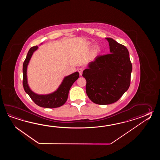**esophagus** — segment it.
<instances>
[{"label": "esophagus", "mask_w": 160, "mask_h": 160, "mask_svg": "<svg viewBox=\"0 0 160 160\" xmlns=\"http://www.w3.org/2000/svg\"><path fill=\"white\" fill-rule=\"evenodd\" d=\"M83 70V69L82 68H79L78 69V71L80 75H82V74Z\"/></svg>", "instance_id": "34e87169"}]
</instances>
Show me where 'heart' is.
<instances>
[{
  "instance_id": "obj_1",
  "label": "heart",
  "mask_w": 160,
  "mask_h": 160,
  "mask_svg": "<svg viewBox=\"0 0 160 160\" xmlns=\"http://www.w3.org/2000/svg\"><path fill=\"white\" fill-rule=\"evenodd\" d=\"M97 50H98L99 48H97Z\"/></svg>"
}]
</instances>
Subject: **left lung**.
Wrapping results in <instances>:
<instances>
[{"label":"left lung","mask_w":160,"mask_h":160,"mask_svg":"<svg viewBox=\"0 0 160 160\" xmlns=\"http://www.w3.org/2000/svg\"><path fill=\"white\" fill-rule=\"evenodd\" d=\"M106 39L110 54L97 56L82 74L88 98L103 105L117 102L128 90L132 71L127 48L112 38Z\"/></svg>","instance_id":"left-lung-1"}]
</instances>
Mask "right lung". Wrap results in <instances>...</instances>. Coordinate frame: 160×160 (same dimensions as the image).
Masks as SVG:
<instances>
[{
	"label": "right lung",
	"mask_w": 160,
	"mask_h": 160,
	"mask_svg": "<svg viewBox=\"0 0 160 160\" xmlns=\"http://www.w3.org/2000/svg\"><path fill=\"white\" fill-rule=\"evenodd\" d=\"M38 46L30 48L23 65V86L24 91L37 105L46 108H55L65 104L68 98V92L74 82L78 78V72L66 77L57 91L48 95H38L32 92L27 83V67L31 57Z\"/></svg>",
	"instance_id": "1"
}]
</instances>
